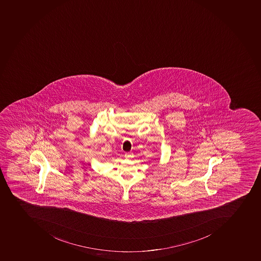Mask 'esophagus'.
I'll return each instance as SVG.
<instances>
[{"mask_svg":"<svg viewBox=\"0 0 261 261\" xmlns=\"http://www.w3.org/2000/svg\"><path fill=\"white\" fill-rule=\"evenodd\" d=\"M125 157H126V158H129V157H132V153H125Z\"/></svg>","mask_w":261,"mask_h":261,"instance_id":"obj_1","label":"esophagus"}]
</instances>
